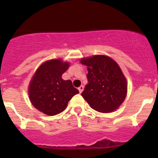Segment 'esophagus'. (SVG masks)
<instances>
[{
  "label": "esophagus",
  "instance_id": "esophagus-1",
  "mask_svg": "<svg viewBox=\"0 0 158 158\" xmlns=\"http://www.w3.org/2000/svg\"><path fill=\"white\" fill-rule=\"evenodd\" d=\"M78 90H79V92H80L81 93H82V91L84 90V85H81L80 87L78 88Z\"/></svg>",
  "mask_w": 158,
  "mask_h": 158
}]
</instances>
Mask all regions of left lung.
<instances>
[{
    "label": "left lung",
    "instance_id": "1",
    "mask_svg": "<svg viewBox=\"0 0 158 158\" xmlns=\"http://www.w3.org/2000/svg\"><path fill=\"white\" fill-rule=\"evenodd\" d=\"M81 62L88 66V84L81 93L83 98L97 111H115L127 92L126 78L118 64L104 55L82 58Z\"/></svg>",
    "mask_w": 158,
    "mask_h": 158
}]
</instances>
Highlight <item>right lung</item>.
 I'll use <instances>...</instances> for the list:
<instances>
[{"instance_id":"obj_1","label":"right lung","mask_w":158,"mask_h":158,"mask_svg":"<svg viewBox=\"0 0 158 158\" xmlns=\"http://www.w3.org/2000/svg\"><path fill=\"white\" fill-rule=\"evenodd\" d=\"M69 66L68 62L58 59L47 61L39 67L28 89L31 102L39 111L48 115H58L65 109L73 96L79 93L70 80L62 78Z\"/></svg>"}]
</instances>
